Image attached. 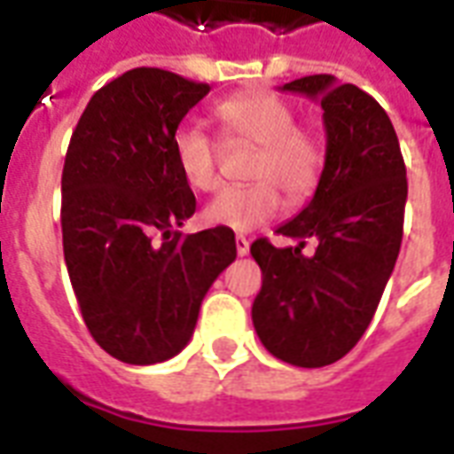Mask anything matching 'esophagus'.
I'll return each mask as SVG.
<instances>
[{
  "mask_svg": "<svg viewBox=\"0 0 454 454\" xmlns=\"http://www.w3.org/2000/svg\"><path fill=\"white\" fill-rule=\"evenodd\" d=\"M236 250L240 257L247 255V253H250V240H247L246 236H236Z\"/></svg>",
  "mask_w": 454,
  "mask_h": 454,
  "instance_id": "esophagus-1",
  "label": "esophagus"
}]
</instances>
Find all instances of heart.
I'll return each instance as SVG.
<instances>
[{"mask_svg":"<svg viewBox=\"0 0 454 454\" xmlns=\"http://www.w3.org/2000/svg\"><path fill=\"white\" fill-rule=\"evenodd\" d=\"M216 119L228 138L247 140L257 148L246 187H226L208 201L204 221L208 226L247 233L277 216L282 194L299 204L316 192L324 172V148L311 130L296 126L294 109L267 92L240 94L216 106ZM172 158L179 175L197 192L218 184L221 148L208 133L184 123L172 136Z\"/></svg>","mask_w":454,"mask_h":454,"instance_id":"heart-1","label":"heart"}]
</instances>
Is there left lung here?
Instances as JSON below:
<instances>
[{
  "instance_id": "left-lung-1",
  "label": "left lung",
  "mask_w": 454,
  "mask_h": 454,
  "mask_svg": "<svg viewBox=\"0 0 454 454\" xmlns=\"http://www.w3.org/2000/svg\"><path fill=\"white\" fill-rule=\"evenodd\" d=\"M279 90L321 104L325 162L314 199L277 228L299 246L275 247L267 238L250 246L262 270L253 325L277 360L324 367L357 345L394 272L406 165L389 116L360 87L309 74ZM306 237L319 243L311 258L301 253Z\"/></svg>"
}]
</instances>
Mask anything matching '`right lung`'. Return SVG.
Wrapping results in <instances>:
<instances>
[{
    "label": "right lung",
    "instance_id": "obj_1",
    "mask_svg": "<svg viewBox=\"0 0 454 454\" xmlns=\"http://www.w3.org/2000/svg\"><path fill=\"white\" fill-rule=\"evenodd\" d=\"M208 90L160 67L129 70L94 92L65 155L67 275L94 340L129 364L184 350L208 286L236 260L231 228L177 231L197 199L172 136Z\"/></svg>",
    "mask_w": 454,
    "mask_h": 454
}]
</instances>
